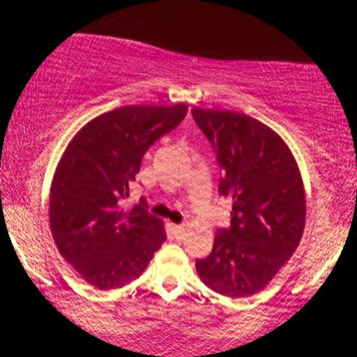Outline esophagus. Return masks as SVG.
Segmentation results:
<instances>
[{
  "label": "esophagus",
  "instance_id": "esophagus-1",
  "mask_svg": "<svg viewBox=\"0 0 357 357\" xmlns=\"http://www.w3.org/2000/svg\"><path fill=\"white\" fill-rule=\"evenodd\" d=\"M173 230L178 240H183L186 236V225H173Z\"/></svg>",
  "mask_w": 357,
  "mask_h": 357
}]
</instances>
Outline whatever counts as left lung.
Wrapping results in <instances>:
<instances>
[{
  "label": "left lung",
  "mask_w": 357,
  "mask_h": 357,
  "mask_svg": "<svg viewBox=\"0 0 357 357\" xmlns=\"http://www.w3.org/2000/svg\"><path fill=\"white\" fill-rule=\"evenodd\" d=\"M231 199L230 228L216 231L210 255L196 260L204 285L231 298L268 285L294 255L305 227V190L292 151L264 122L233 112L195 107Z\"/></svg>",
  "instance_id": "1"
}]
</instances>
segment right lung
Wrapping results in <instances>:
<instances>
[{
  "instance_id": "1",
  "label": "right lung",
  "mask_w": 357,
  "mask_h": 357,
  "mask_svg": "<svg viewBox=\"0 0 357 357\" xmlns=\"http://www.w3.org/2000/svg\"><path fill=\"white\" fill-rule=\"evenodd\" d=\"M188 105H126L92 119L68 142L50 188V230L60 255L87 284L121 289L166 240L142 204L124 208L146 151L186 117Z\"/></svg>"
}]
</instances>
